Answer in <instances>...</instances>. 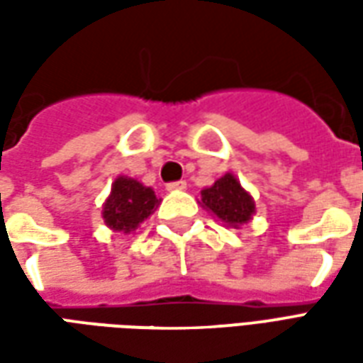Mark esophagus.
Returning <instances> with one entry per match:
<instances>
[{
  "label": "esophagus",
  "mask_w": 363,
  "mask_h": 363,
  "mask_svg": "<svg viewBox=\"0 0 363 363\" xmlns=\"http://www.w3.org/2000/svg\"><path fill=\"white\" fill-rule=\"evenodd\" d=\"M186 189V182L184 181H174L167 184V190H184Z\"/></svg>",
  "instance_id": "34e87169"
}]
</instances>
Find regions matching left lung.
Wrapping results in <instances>:
<instances>
[{"instance_id": "8db88e82", "label": "left lung", "mask_w": 363, "mask_h": 363, "mask_svg": "<svg viewBox=\"0 0 363 363\" xmlns=\"http://www.w3.org/2000/svg\"><path fill=\"white\" fill-rule=\"evenodd\" d=\"M202 206L229 228H239L251 220L255 200L237 181L235 174L225 173L202 192Z\"/></svg>"}]
</instances>
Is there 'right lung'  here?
<instances>
[{"mask_svg": "<svg viewBox=\"0 0 363 363\" xmlns=\"http://www.w3.org/2000/svg\"><path fill=\"white\" fill-rule=\"evenodd\" d=\"M159 202L153 189L122 174L112 182L111 194L104 200L103 220L112 231L130 233L155 212Z\"/></svg>", "mask_w": 363, "mask_h": 363, "instance_id": "obj_1", "label": "right lung"}]
</instances>
